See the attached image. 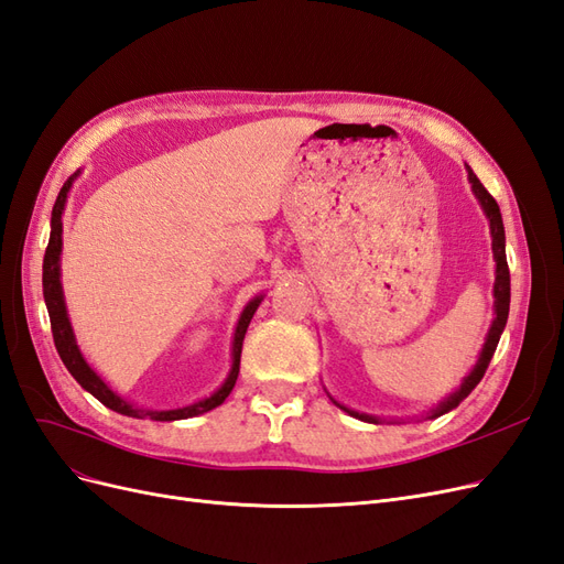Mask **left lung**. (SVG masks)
Segmentation results:
<instances>
[{"mask_svg":"<svg viewBox=\"0 0 564 564\" xmlns=\"http://www.w3.org/2000/svg\"><path fill=\"white\" fill-rule=\"evenodd\" d=\"M466 172H468V181H470V187H473V195L477 197V202H480V207L489 220V232H491V253H494V261H497V272H494V319H491V327L487 332V338H485V346L480 350V357H477L475 367L470 369L468 377L464 379V383H460L452 395H447L445 400H442L435 409H431L429 419H437L442 414L452 412V409H456L460 402H464L470 390L482 381L485 371L491 362V355L494 350H497L499 346V338L503 334V327L508 322V308H510V272H508V261H506V230H503V220H501V212H499V204L497 199H494L487 191L485 185L480 183V178H477L473 174V169L466 164ZM329 395V392H327ZM332 398V395H329ZM332 402L336 406L344 409L346 414H350L352 419H360L365 423H381L379 416H371V414H365V412H355V409L350 406H344L340 402H336L332 398Z\"/></svg>","mask_w":564,"mask_h":564,"instance_id":"1","label":"left lung"}]
</instances>
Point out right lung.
Listing matches in <instances>:
<instances>
[{
	"mask_svg": "<svg viewBox=\"0 0 564 564\" xmlns=\"http://www.w3.org/2000/svg\"><path fill=\"white\" fill-rule=\"evenodd\" d=\"M79 172L73 174L67 178L61 187V193L56 197L54 204V212H51V235H48V247L44 253V265H42V286H44V303H46V311H48V319H51V332H54V344L56 350L61 355L63 365L67 367V371L73 373L75 381L91 392V395L104 402L108 409L117 414H124V416H133V419H150V421H181V419H193L199 416L204 412H212L214 406L224 404L226 398L230 395V390L235 388L237 381V373H240V355H242V340L247 334L249 322L259 308L263 296H253L237 319V327H235V336H232V365L226 381L220 383V388H216L209 398L197 400L187 406H176V409H141V406H133L129 400H124L122 395H117V392L98 377L94 371V367L84 360V355L77 346V338L73 332V324L70 317H67V305H65V296H63V284H61V251H63V212H65V202H67V193H70L73 183L77 181Z\"/></svg>",
	"mask_w": 564,
	"mask_h": 564,
	"instance_id": "add662e5",
	"label": "right lung"
}]
</instances>
